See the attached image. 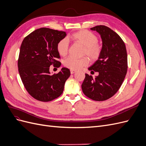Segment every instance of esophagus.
Segmentation results:
<instances>
[{
    "label": "esophagus",
    "mask_w": 146,
    "mask_h": 146,
    "mask_svg": "<svg viewBox=\"0 0 146 146\" xmlns=\"http://www.w3.org/2000/svg\"><path fill=\"white\" fill-rule=\"evenodd\" d=\"M70 74H74L75 72H76V71L75 70H73V69H70Z\"/></svg>",
    "instance_id": "obj_1"
}]
</instances>
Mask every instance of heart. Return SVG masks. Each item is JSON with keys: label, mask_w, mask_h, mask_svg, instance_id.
I'll list each match as a JSON object with an SVG mask.
<instances>
[{"label": "heart", "mask_w": 146, "mask_h": 146, "mask_svg": "<svg viewBox=\"0 0 146 146\" xmlns=\"http://www.w3.org/2000/svg\"><path fill=\"white\" fill-rule=\"evenodd\" d=\"M68 39L80 44L84 47L83 55H86L91 61L99 58L102 52V47L98 44V38L92 32L86 30H82L73 33ZM69 42L68 39L64 38L57 44L56 49L58 54L62 56L66 55L69 50ZM89 61L86 57L77 58L74 56H69L63 61V64L70 69H80L86 66Z\"/></svg>", "instance_id": "b5f03b06"}]
</instances>
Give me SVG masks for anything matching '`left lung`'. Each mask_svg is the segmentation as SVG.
<instances>
[{"label": "left lung", "mask_w": 146, "mask_h": 146, "mask_svg": "<svg viewBox=\"0 0 146 146\" xmlns=\"http://www.w3.org/2000/svg\"><path fill=\"white\" fill-rule=\"evenodd\" d=\"M96 31L102 41V52L98 60L88 70L98 72L92 77L85 74L82 88L88 98L104 101L115 94L122 85L127 71V54L124 42L119 35L105 25L91 28Z\"/></svg>", "instance_id": "1"}]
</instances>
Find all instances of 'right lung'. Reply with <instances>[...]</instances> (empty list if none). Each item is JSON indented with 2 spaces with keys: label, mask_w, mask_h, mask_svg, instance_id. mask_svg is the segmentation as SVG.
<instances>
[{
  "label": "right lung",
  "mask_w": 146,
  "mask_h": 146,
  "mask_svg": "<svg viewBox=\"0 0 146 146\" xmlns=\"http://www.w3.org/2000/svg\"><path fill=\"white\" fill-rule=\"evenodd\" d=\"M66 36L65 32L41 28L29 34L21 44L19 73L26 90L35 99L49 102L63 93L69 69L62 68L58 74L51 75L49 69L52 64L61 65L56 60L60 58L56 46Z\"/></svg>",
  "instance_id": "add662e5"
}]
</instances>
